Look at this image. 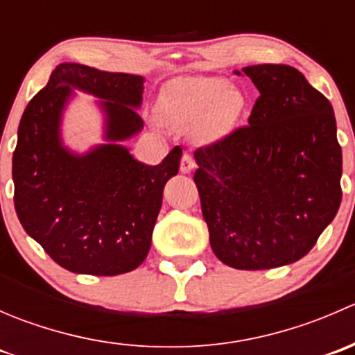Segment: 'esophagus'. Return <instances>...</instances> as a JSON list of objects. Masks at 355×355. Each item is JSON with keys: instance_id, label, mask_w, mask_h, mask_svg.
Masks as SVG:
<instances>
[{"instance_id": "esophagus-1", "label": "esophagus", "mask_w": 355, "mask_h": 355, "mask_svg": "<svg viewBox=\"0 0 355 355\" xmlns=\"http://www.w3.org/2000/svg\"><path fill=\"white\" fill-rule=\"evenodd\" d=\"M194 168H196L194 157H192V155H189V153H185V155L182 156V161H180V171L182 173H191Z\"/></svg>"}]
</instances>
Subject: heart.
Here are the masks:
<instances>
[{"instance_id": "heart-1", "label": "heart", "mask_w": 355, "mask_h": 355, "mask_svg": "<svg viewBox=\"0 0 355 355\" xmlns=\"http://www.w3.org/2000/svg\"><path fill=\"white\" fill-rule=\"evenodd\" d=\"M245 110L244 92L221 77H200L171 94L164 121L175 130L200 132L206 141H221L239 127Z\"/></svg>"}]
</instances>
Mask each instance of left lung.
Wrapping results in <instances>:
<instances>
[{
	"label": "left lung",
	"mask_w": 355,
	"mask_h": 355,
	"mask_svg": "<svg viewBox=\"0 0 355 355\" xmlns=\"http://www.w3.org/2000/svg\"><path fill=\"white\" fill-rule=\"evenodd\" d=\"M242 71L259 91L249 125L194 153V182L218 259L270 270L306 256L335 218L342 148L330 101L297 68Z\"/></svg>",
	"instance_id": "1"
}]
</instances>
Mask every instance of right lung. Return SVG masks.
<instances>
[{
	"instance_id": "obj_1",
	"label": "right lung",
	"mask_w": 355,
	"mask_h": 355,
	"mask_svg": "<svg viewBox=\"0 0 355 355\" xmlns=\"http://www.w3.org/2000/svg\"><path fill=\"white\" fill-rule=\"evenodd\" d=\"M80 90L102 110L105 145L67 148L61 121ZM144 77L62 63L25 108L13 153L15 211L28 237L71 273L114 277L141 266L151 249L164 184L178 173L175 146L156 166L123 146L144 127Z\"/></svg>"
}]
</instances>
